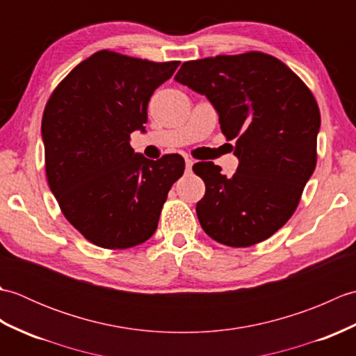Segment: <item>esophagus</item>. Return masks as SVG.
Segmentation results:
<instances>
[{
  "mask_svg": "<svg viewBox=\"0 0 356 356\" xmlns=\"http://www.w3.org/2000/svg\"><path fill=\"white\" fill-rule=\"evenodd\" d=\"M193 165H194V161L190 157L185 159V168H186V172H190L193 170Z\"/></svg>",
  "mask_w": 356,
  "mask_h": 356,
  "instance_id": "obj_1",
  "label": "esophagus"
}]
</instances>
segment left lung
Masks as SVG:
<instances>
[{"mask_svg":"<svg viewBox=\"0 0 356 356\" xmlns=\"http://www.w3.org/2000/svg\"><path fill=\"white\" fill-rule=\"evenodd\" d=\"M208 97L222 133L237 139V171L226 177L213 162L194 172L205 182L195 205L211 238L248 248L289 220L316 165L320 110L305 82L261 51L184 63L174 76Z\"/></svg>","mask_w":356,"mask_h":356,"instance_id":"8db88e82","label":"left lung"}]
</instances>
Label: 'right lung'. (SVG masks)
Instances as JSON below:
<instances>
[{"label":"right lung","mask_w":356,"mask_h":356,"mask_svg":"<svg viewBox=\"0 0 356 356\" xmlns=\"http://www.w3.org/2000/svg\"><path fill=\"white\" fill-rule=\"evenodd\" d=\"M179 64L96 51L45 105L49 186L67 220L97 246L127 249L147 241L170 188L184 174L180 154L149 161L130 147L133 131L145 133L151 95Z\"/></svg>","instance_id":"obj_1"}]
</instances>
